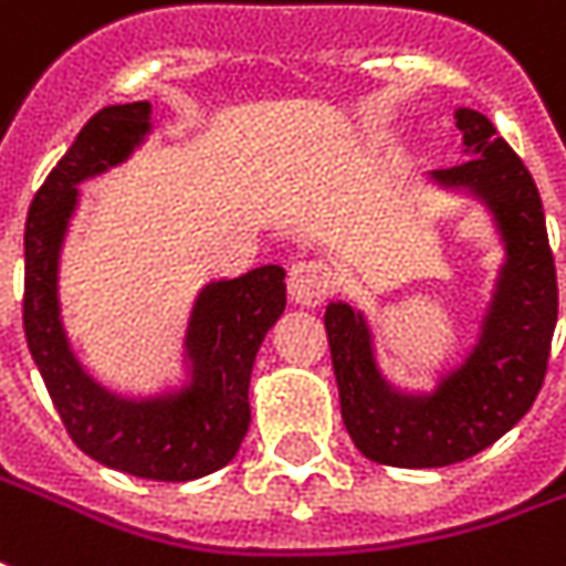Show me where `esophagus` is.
<instances>
[{
	"label": "esophagus",
	"instance_id": "obj_1",
	"mask_svg": "<svg viewBox=\"0 0 566 566\" xmlns=\"http://www.w3.org/2000/svg\"><path fill=\"white\" fill-rule=\"evenodd\" d=\"M334 287V272L324 260H296L287 270V294L300 306H318Z\"/></svg>",
	"mask_w": 566,
	"mask_h": 566
}]
</instances>
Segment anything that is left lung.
<instances>
[{"label": "left lung", "instance_id": "1", "mask_svg": "<svg viewBox=\"0 0 566 566\" xmlns=\"http://www.w3.org/2000/svg\"><path fill=\"white\" fill-rule=\"evenodd\" d=\"M457 128L469 159L434 177L484 196L509 248L484 337L469 361L432 398L395 395L374 367L361 315L346 303H331L324 312L346 432L367 460L382 465L438 469L475 457L531 410L548 370L558 275L539 189L488 116L460 109Z\"/></svg>", "mask_w": 566, "mask_h": 566}]
</instances>
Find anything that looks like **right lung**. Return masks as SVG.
<instances>
[{"instance_id": "right-lung-1", "label": "right lung", "mask_w": 566, "mask_h": 566, "mask_svg": "<svg viewBox=\"0 0 566 566\" xmlns=\"http://www.w3.org/2000/svg\"><path fill=\"white\" fill-rule=\"evenodd\" d=\"M149 128V104L104 106L85 122L23 229V334L66 434L91 460L149 481H192L223 469L242 444L256 349L284 310V270L260 266L208 284L192 310V382L156 401H122L91 382L66 346L57 310V254L76 184L122 161Z\"/></svg>"}]
</instances>
